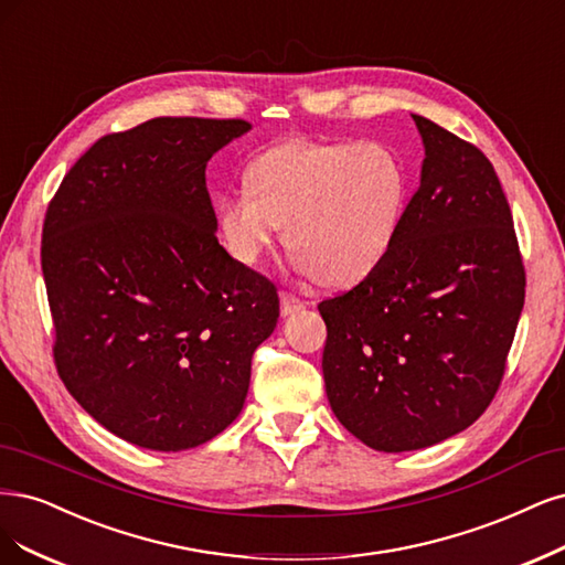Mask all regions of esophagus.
<instances>
[{
    "mask_svg": "<svg viewBox=\"0 0 565 565\" xmlns=\"http://www.w3.org/2000/svg\"><path fill=\"white\" fill-rule=\"evenodd\" d=\"M303 306H306L303 299L289 295V291H282V295H280V313L282 316H295V313H299Z\"/></svg>",
    "mask_w": 565,
    "mask_h": 565,
    "instance_id": "obj_1",
    "label": "esophagus"
}]
</instances>
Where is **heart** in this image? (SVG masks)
<instances>
[{"mask_svg": "<svg viewBox=\"0 0 565 565\" xmlns=\"http://www.w3.org/2000/svg\"><path fill=\"white\" fill-rule=\"evenodd\" d=\"M412 205V172L383 142H282L217 201V231L238 264L257 266L285 224L297 274L362 282L391 257Z\"/></svg>", "mask_w": 565, "mask_h": 565, "instance_id": "1", "label": "heart"}]
</instances>
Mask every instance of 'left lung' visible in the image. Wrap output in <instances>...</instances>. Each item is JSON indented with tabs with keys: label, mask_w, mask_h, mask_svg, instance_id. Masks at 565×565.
I'll return each instance as SVG.
<instances>
[{
	"label": "left lung",
	"mask_w": 565,
	"mask_h": 565,
	"mask_svg": "<svg viewBox=\"0 0 565 565\" xmlns=\"http://www.w3.org/2000/svg\"><path fill=\"white\" fill-rule=\"evenodd\" d=\"M414 121L425 159L395 249L318 306L332 412L385 454L449 439L486 412L526 297L512 210L491 161L425 116Z\"/></svg>",
	"instance_id": "obj_1"
}]
</instances>
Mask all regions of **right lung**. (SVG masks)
Instances as JSON below:
<instances>
[{"instance_id":"obj_1","label":"right lung","mask_w":565,"mask_h":565,"mask_svg":"<svg viewBox=\"0 0 565 565\" xmlns=\"http://www.w3.org/2000/svg\"><path fill=\"white\" fill-rule=\"evenodd\" d=\"M252 126L159 116L97 140L49 203L42 270L70 395L142 449L217 437L247 397L278 289L220 245L205 166Z\"/></svg>"}]
</instances>
